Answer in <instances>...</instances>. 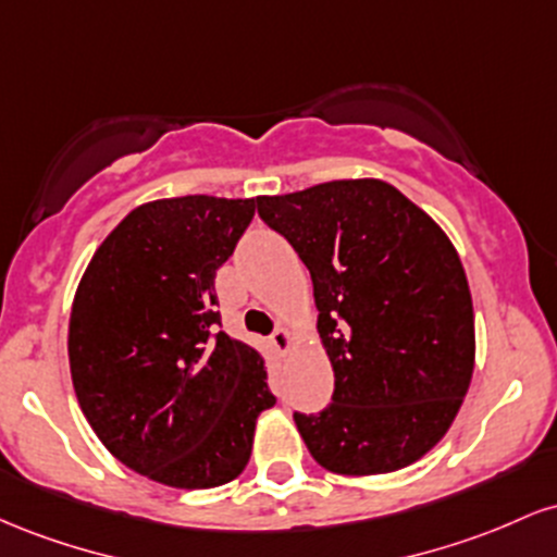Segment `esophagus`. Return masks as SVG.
Returning <instances> with one entry per match:
<instances>
[{
    "mask_svg": "<svg viewBox=\"0 0 557 557\" xmlns=\"http://www.w3.org/2000/svg\"><path fill=\"white\" fill-rule=\"evenodd\" d=\"M293 343H296V337H293V332L287 327H277L272 332V345L280 354H287V350L293 348Z\"/></svg>",
    "mask_w": 557,
    "mask_h": 557,
    "instance_id": "34e87169",
    "label": "esophagus"
}]
</instances>
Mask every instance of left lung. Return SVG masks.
Listing matches in <instances>:
<instances>
[{
	"label": "left lung",
	"mask_w": 557,
	"mask_h": 557,
	"mask_svg": "<svg viewBox=\"0 0 557 557\" xmlns=\"http://www.w3.org/2000/svg\"><path fill=\"white\" fill-rule=\"evenodd\" d=\"M309 267L332 403L293 413L319 466L398 471L450 430L474 374V306L458 251L424 209L374 177L259 196Z\"/></svg>",
	"instance_id": "8db88e82"
}]
</instances>
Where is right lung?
I'll use <instances>...</instances> for the list:
<instances>
[{"label":"right lung","instance_id":"add662e5","mask_svg":"<svg viewBox=\"0 0 557 557\" xmlns=\"http://www.w3.org/2000/svg\"><path fill=\"white\" fill-rule=\"evenodd\" d=\"M257 198L140 203L96 248L70 314L81 411L127 469L177 490L233 482L274 406L259 350L216 330L214 277Z\"/></svg>","mask_w":557,"mask_h":557}]
</instances>
